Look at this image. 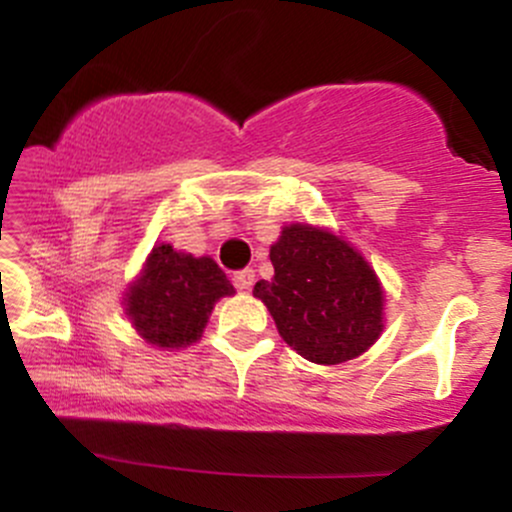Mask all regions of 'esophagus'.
<instances>
[{
    "label": "esophagus",
    "mask_w": 512,
    "mask_h": 512,
    "mask_svg": "<svg viewBox=\"0 0 512 512\" xmlns=\"http://www.w3.org/2000/svg\"><path fill=\"white\" fill-rule=\"evenodd\" d=\"M233 284H236V289L240 291H250L252 284H255V272H252V269H240V272L233 276Z\"/></svg>",
    "instance_id": "1"
}]
</instances>
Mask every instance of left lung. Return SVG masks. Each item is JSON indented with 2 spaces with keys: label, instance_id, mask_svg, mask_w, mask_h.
Instances as JSON below:
<instances>
[{
  "label": "left lung",
  "instance_id": "obj_1",
  "mask_svg": "<svg viewBox=\"0 0 512 512\" xmlns=\"http://www.w3.org/2000/svg\"><path fill=\"white\" fill-rule=\"evenodd\" d=\"M274 279L252 296L281 339L308 361L337 366L361 356L385 327V291L366 257L330 228L289 223L269 250Z\"/></svg>",
  "mask_w": 512,
  "mask_h": 512
}]
</instances>
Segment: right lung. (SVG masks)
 <instances>
[{
  "instance_id": "1",
  "label": "right lung",
  "mask_w": 512,
  "mask_h": 512,
  "mask_svg": "<svg viewBox=\"0 0 512 512\" xmlns=\"http://www.w3.org/2000/svg\"><path fill=\"white\" fill-rule=\"evenodd\" d=\"M233 293V284L211 257L158 243L127 286L122 305L146 344L173 351L202 339L216 301Z\"/></svg>"
}]
</instances>
